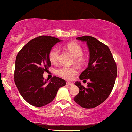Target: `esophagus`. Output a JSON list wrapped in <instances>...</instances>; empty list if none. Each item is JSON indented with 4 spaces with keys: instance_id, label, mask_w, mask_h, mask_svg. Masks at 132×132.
<instances>
[{
    "instance_id": "obj_1",
    "label": "esophagus",
    "mask_w": 132,
    "mask_h": 132,
    "mask_svg": "<svg viewBox=\"0 0 132 132\" xmlns=\"http://www.w3.org/2000/svg\"><path fill=\"white\" fill-rule=\"evenodd\" d=\"M67 85H73V83L70 82H67Z\"/></svg>"
}]
</instances>
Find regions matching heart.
Returning <instances> with one entry per match:
<instances>
[{"instance_id":"obj_1","label":"heart","mask_w":132,"mask_h":132,"mask_svg":"<svg viewBox=\"0 0 132 132\" xmlns=\"http://www.w3.org/2000/svg\"><path fill=\"white\" fill-rule=\"evenodd\" d=\"M65 48L74 57H75V61L79 64H82L85 62V59L83 57L84 50L79 44L75 42H71L65 46ZM60 50L57 47H54L50 51L48 54V58L50 62L53 64H56L59 61ZM78 73L77 69L75 67L62 66L57 69V73L60 77L67 80H70L73 77L74 75Z\"/></svg>"}]
</instances>
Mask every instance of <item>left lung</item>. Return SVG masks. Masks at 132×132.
<instances>
[{
	"instance_id": "8db88e82",
	"label": "left lung",
	"mask_w": 132,
	"mask_h": 132,
	"mask_svg": "<svg viewBox=\"0 0 132 132\" xmlns=\"http://www.w3.org/2000/svg\"><path fill=\"white\" fill-rule=\"evenodd\" d=\"M87 42L90 52L88 67L80 75V79L87 83V87L80 82L75 85L79 88V93L74 101L85 109L96 107L103 103L110 95L115 85L117 75V65L109 48L91 36L76 38Z\"/></svg>"
}]
</instances>
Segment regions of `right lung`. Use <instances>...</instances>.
Masks as SVG:
<instances>
[{"instance_id":"1","label":"right lung","mask_w":132,"mask_h":132,"mask_svg":"<svg viewBox=\"0 0 132 132\" xmlns=\"http://www.w3.org/2000/svg\"><path fill=\"white\" fill-rule=\"evenodd\" d=\"M60 41L48 35L39 36L29 41L17 54L15 84L22 97L32 105L40 107L48 104L59 88L65 85V81L57 77L50 81L43 77V73L51 65L50 51Z\"/></svg>"}]
</instances>
